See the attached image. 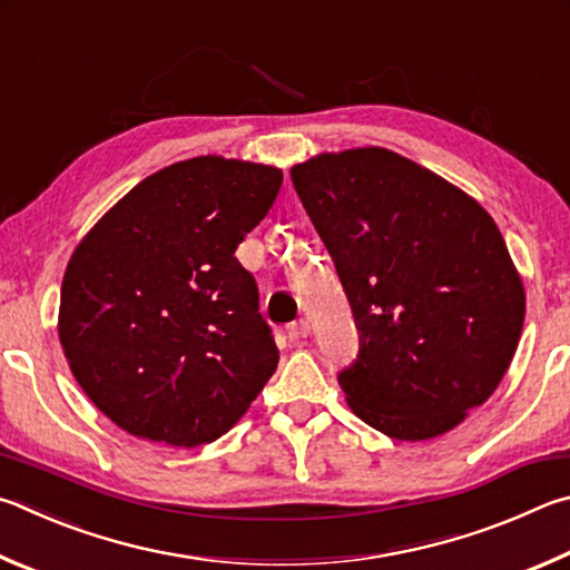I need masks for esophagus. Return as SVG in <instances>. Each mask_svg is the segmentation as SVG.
<instances>
[{"label": "esophagus", "mask_w": 570, "mask_h": 570, "mask_svg": "<svg viewBox=\"0 0 570 570\" xmlns=\"http://www.w3.org/2000/svg\"><path fill=\"white\" fill-rule=\"evenodd\" d=\"M307 335H311V323H305V321L295 323L291 331H287V337H291L293 343H305Z\"/></svg>", "instance_id": "34e87169"}]
</instances>
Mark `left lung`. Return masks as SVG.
<instances>
[{
  "label": "left lung",
  "mask_w": 570,
  "mask_h": 570,
  "mask_svg": "<svg viewBox=\"0 0 570 570\" xmlns=\"http://www.w3.org/2000/svg\"><path fill=\"white\" fill-rule=\"evenodd\" d=\"M351 301L361 355L341 373L351 411L421 443L493 395L525 317L523 279L475 197L385 147L291 169Z\"/></svg>",
  "instance_id": "8db88e82"
}]
</instances>
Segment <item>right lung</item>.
<instances>
[{
    "mask_svg": "<svg viewBox=\"0 0 570 570\" xmlns=\"http://www.w3.org/2000/svg\"><path fill=\"white\" fill-rule=\"evenodd\" d=\"M283 169L199 155L117 199L69 257L57 333L75 381L129 435L197 448L247 413L277 367L235 249Z\"/></svg>",
    "mask_w": 570,
    "mask_h": 570,
    "instance_id": "right-lung-1",
    "label": "right lung"
}]
</instances>
